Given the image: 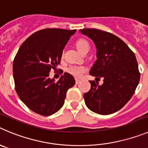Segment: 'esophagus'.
Returning a JSON list of instances; mask_svg holds the SVG:
<instances>
[{
    "label": "esophagus",
    "mask_w": 148,
    "mask_h": 148,
    "mask_svg": "<svg viewBox=\"0 0 148 148\" xmlns=\"http://www.w3.org/2000/svg\"><path fill=\"white\" fill-rule=\"evenodd\" d=\"M75 82H76V84H79V82H80V80L78 79H75Z\"/></svg>",
    "instance_id": "34e87169"
}]
</instances>
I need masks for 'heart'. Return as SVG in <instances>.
Instances as JSON below:
<instances>
[{
	"label": "heart",
	"mask_w": 148,
	"mask_h": 148,
	"mask_svg": "<svg viewBox=\"0 0 148 148\" xmlns=\"http://www.w3.org/2000/svg\"><path fill=\"white\" fill-rule=\"evenodd\" d=\"M77 47L78 50L83 54L86 51H89L90 45L88 41L85 39H79L77 42ZM85 69L82 66H71L67 69V72L76 77H79L82 76Z\"/></svg>",
	"instance_id": "heart-1"
}]
</instances>
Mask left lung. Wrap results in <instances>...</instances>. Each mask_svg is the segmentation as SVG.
Segmentation results:
<instances>
[{
  "label": "left lung",
  "instance_id": "left-lung-1",
  "mask_svg": "<svg viewBox=\"0 0 148 148\" xmlns=\"http://www.w3.org/2000/svg\"><path fill=\"white\" fill-rule=\"evenodd\" d=\"M79 31L96 45L97 59L89 74L103 79L101 85L90 81V90L83 96L85 104L97 114H112L126 104L139 84L140 74L135 55L114 34L98 29Z\"/></svg>",
  "mask_w": 148,
  "mask_h": 148
}]
</instances>
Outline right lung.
Instances as JSON below:
<instances>
[{
	"mask_svg": "<svg viewBox=\"0 0 148 148\" xmlns=\"http://www.w3.org/2000/svg\"><path fill=\"white\" fill-rule=\"evenodd\" d=\"M76 30H38L22 44L13 63L15 90L22 101L37 114L49 116L64 103L66 92L75 79L64 73L58 82L49 77L60 63L65 46Z\"/></svg>",
	"mask_w": 148,
	"mask_h": 148,
	"instance_id": "add662e5",
	"label": "right lung"
}]
</instances>
